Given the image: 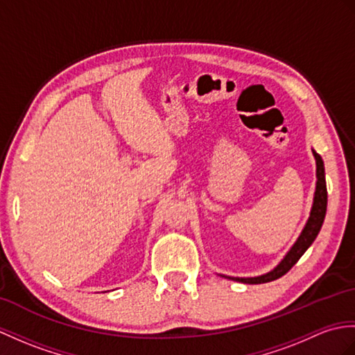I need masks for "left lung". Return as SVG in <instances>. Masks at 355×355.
Listing matches in <instances>:
<instances>
[{"instance_id":"1","label":"left lung","mask_w":355,"mask_h":355,"mask_svg":"<svg viewBox=\"0 0 355 355\" xmlns=\"http://www.w3.org/2000/svg\"><path fill=\"white\" fill-rule=\"evenodd\" d=\"M313 155H315L316 159V177H318L315 201H313L310 218L307 220L306 227H304L301 236L298 237V241H296V243L292 246V250L287 252L284 260L279 263L274 270L268 272V274L254 277V278H232V277L228 278L236 279V282H241L245 284H261V283L274 282V279L287 274V272L295 266V263L302 257V254L309 250V246L315 242L318 233L320 232V227L324 224V218L327 213V184H325V171H324L322 157H320V155L315 151H313Z\"/></svg>"}]
</instances>
